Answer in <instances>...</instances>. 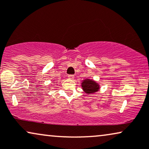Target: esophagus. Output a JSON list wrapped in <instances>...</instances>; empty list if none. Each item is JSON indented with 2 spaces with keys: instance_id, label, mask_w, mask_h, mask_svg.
I'll list each match as a JSON object with an SVG mask.
<instances>
[{
  "instance_id": "34e87169",
  "label": "esophagus",
  "mask_w": 149,
  "mask_h": 149,
  "mask_svg": "<svg viewBox=\"0 0 149 149\" xmlns=\"http://www.w3.org/2000/svg\"><path fill=\"white\" fill-rule=\"evenodd\" d=\"M68 77L69 79H74V76L73 74H68Z\"/></svg>"
}]
</instances>
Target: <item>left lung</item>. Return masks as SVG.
Returning <instances> with one entry per match:
<instances>
[{
  "label": "left lung",
  "mask_w": 149,
  "mask_h": 149,
  "mask_svg": "<svg viewBox=\"0 0 149 149\" xmlns=\"http://www.w3.org/2000/svg\"><path fill=\"white\" fill-rule=\"evenodd\" d=\"M82 87L84 91L88 94L96 92L99 88V86L96 82L90 79H85L82 83Z\"/></svg>",
  "instance_id": "obj_1"
}]
</instances>
